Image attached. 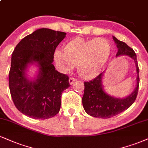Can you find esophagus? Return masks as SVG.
<instances>
[{
    "mask_svg": "<svg viewBox=\"0 0 148 148\" xmlns=\"http://www.w3.org/2000/svg\"><path fill=\"white\" fill-rule=\"evenodd\" d=\"M76 81V79L74 77H69V82L71 85L73 84V83H74V82H75Z\"/></svg>",
    "mask_w": 148,
    "mask_h": 148,
    "instance_id": "34e87169",
    "label": "esophagus"
}]
</instances>
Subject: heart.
Returning a JSON list of instances; mask_svg holds the SVG:
<instances>
[{"label":"heart","mask_w":148,"mask_h":148,"mask_svg":"<svg viewBox=\"0 0 148 148\" xmlns=\"http://www.w3.org/2000/svg\"><path fill=\"white\" fill-rule=\"evenodd\" d=\"M110 52L111 44L106 38L77 37L67 42L64 51L57 50L54 58L62 72H69L77 65L79 75L90 79L102 69Z\"/></svg>","instance_id":"obj_1"}]
</instances>
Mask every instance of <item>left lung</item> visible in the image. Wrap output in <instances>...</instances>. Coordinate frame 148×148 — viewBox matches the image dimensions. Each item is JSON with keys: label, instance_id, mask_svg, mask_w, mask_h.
<instances>
[{"label": "left lung", "instance_id": "1", "mask_svg": "<svg viewBox=\"0 0 148 148\" xmlns=\"http://www.w3.org/2000/svg\"><path fill=\"white\" fill-rule=\"evenodd\" d=\"M119 51L116 56L127 55L134 60L138 74L136 78L137 85L134 91L125 99H116L108 95L102 87L103 73H101L91 81L84 82L85 90L82 98L85 111L89 115L101 119H108L121 113L134 103L138 94L139 87V69L134 51L125 42L121 41L113 36Z\"/></svg>", "mask_w": 148, "mask_h": 148}]
</instances>
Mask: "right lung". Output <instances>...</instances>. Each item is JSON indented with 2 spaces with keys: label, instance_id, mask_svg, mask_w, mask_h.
Listing matches in <instances>:
<instances>
[{
  "label": "right lung",
  "instance_id": "obj_1",
  "mask_svg": "<svg viewBox=\"0 0 148 148\" xmlns=\"http://www.w3.org/2000/svg\"><path fill=\"white\" fill-rule=\"evenodd\" d=\"M63 32L42 28L23 38L12 55L9 88L12 101L21 113L36 119H47L59 112L61 95L70 84L69 76L55 69V49L65 37ZM39 65V74L28 81L24 71L29 62Z\"/></svg>",
  "mask_w": 148,
  "mask_h": 148
}]
</instances>
